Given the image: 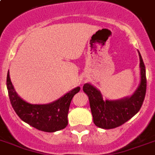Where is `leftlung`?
I'll return each instance as SVG.
<instances>
[{
	"instance_id": "8db88e82",
	"label": "left lung",
	"mask_w": 155,
	"mask_h": 155,
	"mask_svg": "<svg viewBox=\"0 0 155 155\" xmlns=\"http://www.w3.org/2000/svg\"><path fill=\"white\" fill-rule=\"evenodd\" d=\"M140 84L135 92L129 97L119 100H109L102 97L100 90L89 83L83 86V90L89 100L93 123L97 127L111 129L124 124L133 118L142 106L146 92V67L140 52Z\"/></svg>"
}]
</instances>
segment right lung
<instances>
[{
  "mask_svg": "<svg viewBox=\"0 0 155 155\" xmlns=\"http://www.w3.org/2000/svg\"><path fill=\"white\" fill-rule=\"evenodd\" d=\"M6 86L10 103L20 119L36 129L46 133H54L67 127L70 104L74 95L80 90V87H76L51 103L31 104L18 95L10 80L9 71Z\"/></svg>",
  "mask_w": 155,
  "mask_h": 155,
  "instance_id": "1",
  "label": "right lung"
}]
</instances>
